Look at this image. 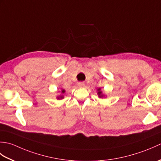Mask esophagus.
Segmentation results:
<instances>
[{
    "instance_id": "1",
    "label": "esophagus",
    "mask_w": 161,
    "mask_h": 161,
    "mask_svg": "<svg viewBox=\"0 0 161 161\" xmlns=\"http://www.w3.org/2000/svg\"><path fill=\"white\" fill-rule=\"evenodd\" d=\"M77 85H78L79 87H84V86H85V84L83 83V82H79L77 84Z\"/></svg>"
}]
</instances>
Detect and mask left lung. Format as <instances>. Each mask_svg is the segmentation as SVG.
Instances as JSON below:
<instances>
[{
  "label": "left lung",
  "mask_w": 161,
  "mask_h": 161,
  "mask_svg": "<svg viewBox=\"0 0 161 161\" xmlns=\"http://www.w3.org/2000/svg\"><path fill=\"white\" fill-rule=\"evenodd\" d=\"M97 95H98V97H100V98H102V97H104L105 96V95H104V94H102V92L101 91V88H97Z\"/></svg>",
  "instance_id": "1"
}]
</instances>
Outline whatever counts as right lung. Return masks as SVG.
I'll use <instances>...</instances> for the list:
<instances>
[{
    "label": "right lung",
    "mask_w": 161,
    "mask_h": 161,
    "mask_svg": "<svg viewBox=\"0 0 161 161\" xmlns=\"http://www.w3.org/2000/svg\"><path fill=\"white\" fill-rule=\"evenodd\" d=\"M61 93H62V94H63V93H65V90H64V89L61 90ZM57 98L58 99V100H60V99H63V98H64V96H63V95H59V96H57Z\"/></svg>",
    "instance_id": "right-lung-1"
}]
</instances>
